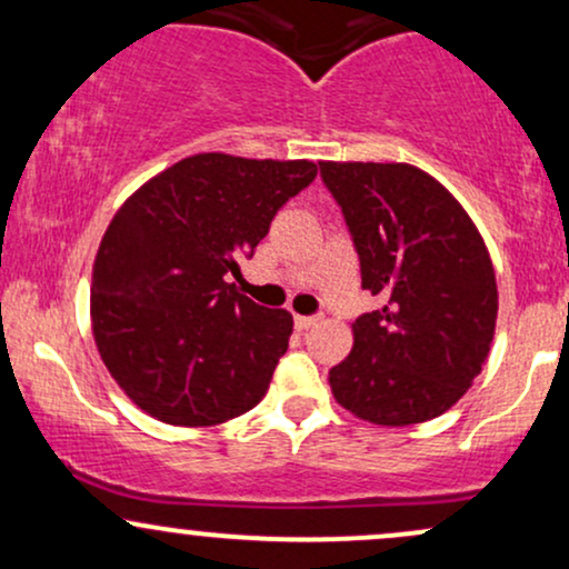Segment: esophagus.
<instances>
[{"mask_svg":"<svg viewBox=\"0 0 569 569\" xmlns=\"http://www.w3.org/2000/svg\"><path fill=\"white\" fill-rule=\"evenodd\" d=\"M318 321H321V318H318V316H293V323H297L299 331L312 329V326H316Z\"/></svg>","mask_w":569,"mask_h":569,"instance_id":"1","label":"esophagus"}]
</instances>
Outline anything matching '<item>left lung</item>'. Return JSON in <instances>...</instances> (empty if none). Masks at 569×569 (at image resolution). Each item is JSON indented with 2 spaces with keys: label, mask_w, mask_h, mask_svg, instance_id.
I'll return each instance as SVG.
<instances>
[{
  "label": "left lung",
  "mask_w": 569,
  "mask_h": 569,
  "mask_svg": "<svg viewBox=\"0 0 569 569\" xmlns=\"http://www.w3.org/2000/svg\"><path fill=\"white\" fill-rule=\"evenodd\" d=\"M380 310L352 323L329 371L339 407L401 428L452 409L485 367L498 321L495 267L466 208L409 162H321Z\"/></svg>",
  "instance_id": "obj_1"
}]
</instances>
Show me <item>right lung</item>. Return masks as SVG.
<instances>
[{"label": "right lung", "mask_w": 569, "mask_h": 569, "mask_svg": "<svg viewBox=\"0 0 569 569\" xmlns=\"http://www.w3.org/2000/svg\"><path fill=\"white\" fill-rule=\"evenodd\" d=\"M316 176L310 160L202 152L122 202L96 253L90 321L101 361L136 407L206 428L262 401L293 318L227 280Z\"/></svg>", "instance_id": "1"}]
</instances>
